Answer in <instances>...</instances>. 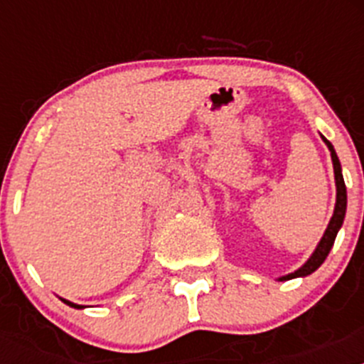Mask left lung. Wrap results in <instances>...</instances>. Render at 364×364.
I'll return each instance as SVG.
<instances>
[{
	"label": "left lung",
	"instance_id": "obj_1",
	"mask_svg": "<svg viewBox=\"0 0 364 364\" xmlns=\"http://www.w3.org/2000/svg\"><path fill=\"white\" fill-rule=\"evenodd\" d=\"M323 138V142L326 144L328 151H330V156H332V164H333V175H336V189H337V195H336V208H333V215L328 222V228L326 231L323 233L321 237L319 244L317 247L314 250V253L310 255V259L304 262L299 269H295L294 273H288V275H282L279 277V281H290V279H297V277H306L310 273H314L315 269L319 268L323 264L324 260H326L328 253L332 250L333 242H336V237L339 233L341 226H343V220H345V215H346V186H345V178H343V173H341V162L337 159V153L333 149V146L328 142L326 138L321 134Z\"/></svg>",
	"mask_w": 364,
	"mask_h": 364
}]
</instances>
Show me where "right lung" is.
<instances>
[{
	"label": "right lung",
	"instance_id": "add662e5",
	"mask_svg": "<svg viewBox=\"0 0 364 364\" xmlns=\"http://www.w3.org/2000/svg\"><path fill=\"white\" fill-rule=\"evenodd\" d=\"M62 299V297H60ZM63 302H65L67 306H70V308H76V310H82V308H85V306H82V304H76V302H70V301H67V299H62Z\"/></svg>",
	"mask_w": 364,
	"mask_h": 364
}]
</instances>
